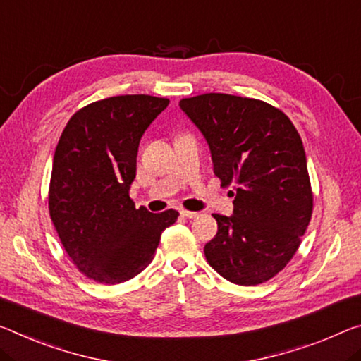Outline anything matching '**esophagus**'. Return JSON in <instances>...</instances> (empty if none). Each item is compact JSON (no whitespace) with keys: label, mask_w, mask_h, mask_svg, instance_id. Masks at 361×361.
Returning a JSON list of instances; mask_svg holds the SVG:
<instances>
[{"label":"esophagus","mask_w":361,"mask_h":361,"mask_svg":"<svg viewBox=\"0 0 361 361\" xmlns=\"http://www.w3.org/2000/svg\"><path fill=\"white\" fill-rule=\"evenodd\" d=\"M180 214H181V216H186V219H197V216L201 215L199 212H191V210H186V209H181Z\"/></svg>","instance_id":"1"}]
</instances>
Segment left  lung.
<instances>
[{
  "label": "left lung",
  "mask_w": 361,
  "mask_h": 361,
  "mask_svg": "<svg viewBox=\"0 0 361 361\" xmlns=\"http://www.w3.org/2000/svg\"><path fill=\"white\" fill-rule=\"evenodd\" d=\"M180 107L207 140L221 186L234 190L233 215H214L219 231L205 244V259L234 284L265 283L293 259L312 219L299 131L260 99L205 93L183 98Z\"/></svg>",
  "instance_id": "8db88e82"
}]
</instances>
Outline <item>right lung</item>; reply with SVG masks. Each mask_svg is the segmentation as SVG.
Returning a JSON list of instances; mask_svg holds the SVG:
<instances>
[{"label": "right lung", "instance_id": "right-lung-1", "mask_svg": "<svg viewBox=\"0 0 361 361\" xmlns=\"http://www.w3.org/2000/svg\"><path fill=\"white\" fill-rule=\"evenodd\" d=\"M169 102L149 94L94 101L73 114L57 142L49 216L73 265L96 283L135 278L178 219L173 209H136L128 194L141 136Z\"/></svg>", "mask_w": 361, "mask_h": 361}]
</instances>
